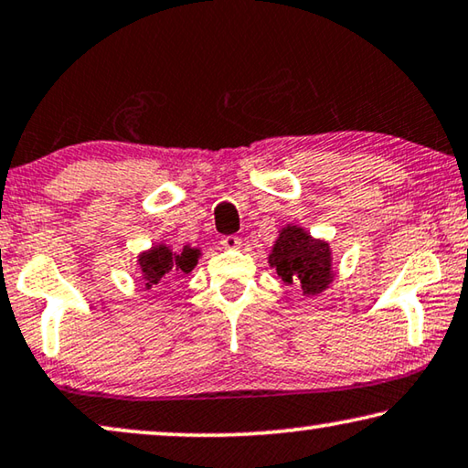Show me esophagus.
Returning a JSON list of instances; mask_svg holds the SVG:
<instances>
[{
  "label": "esophagus",
  "instance_id": "obj_1",
  "mask_svg": "<svg viewBox=\"0 0 468 468\" xmlns=\"http://www.w3.org/2000/svg\"><path fill=\"white\" fill-rule=\"evenodd\" d=\"M219 244L224 249H240V239L239 236H224V239L219 240Z\"/></svg>",
  "mask_w": 468,
  "mask_h": 468
}]
</instances>
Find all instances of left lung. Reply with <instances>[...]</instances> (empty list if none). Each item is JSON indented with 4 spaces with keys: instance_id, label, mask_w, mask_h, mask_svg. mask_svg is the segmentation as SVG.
<instances>
[{
    "instance_id": "8db88e82",
    "label": "left lung",
    "mask_w": 468,
    "mask_h": 468,
    "mask_svg": "<svg viewBox=\"0 0 468 468\" xmlns=\"http://www.w3.org/2000/svg\"><path fill=\"white\" fill-rule=\"evenodd\" d=\"M268 263L284 284L297 286L303 297H315L328 291L336 276L328 240L314 239L305 228L292 224L278 229Z\"/></svg>"
}]
</instances>
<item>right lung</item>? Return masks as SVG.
<instances>
[{
	"label": "right lung",
	"mask_w": 468,
	"mask_h": 468,
	"mask_svg": "<svg viewBox=\"0 0 468 468\" xmlns=\"http://www.w3.org/2000/svg\"><path fill=\"white\" fill-rule=\"evenodd\" d=\"M200 247L184 244V247H171L167 242H154L153 247L142 250L138 255L140 282L146 289H153L154 284L176 282V278H182L197 268L200 259Z\"/></svg>",
	"instance_id": "1"
}]
</instances>
